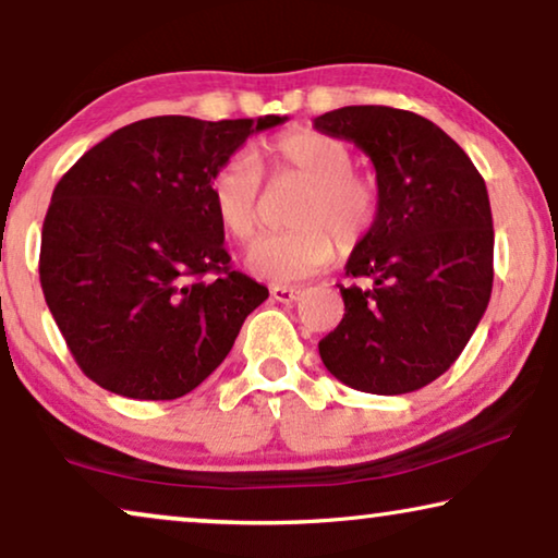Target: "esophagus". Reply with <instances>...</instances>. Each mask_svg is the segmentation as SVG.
Wrapping results in <instances>:
<instances>
[{
    "label": "esophagus",
    "instance_id": "esophagus-1",
    "mask_svg": "<svg viewBox=\"0 0 558 558\" xmlns=\"http://www.w3.org/2000/svg\"><path fill=\"white\" fill-rule=\"evenodd\" d=\"M300 294H302V289H296V287H271V300L274 302H281V304H292V302H296L300 300Z\"/></svg>",
    "mask_w": 558,
    "mask_h": 558
}]
</instances>
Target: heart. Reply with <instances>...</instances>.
<instances>
[{
    "label": "heart",
    "mask_w": 558,
    "mask_h": 558,
    "mask_svg": "<svg viewBox=\"0 0 558 558\" xmlns=\"http://www.w3.org/2000/svg\"><path fill=\"white\" fill-rule=\"evenodd\" d=\"M274 172L307 182L292 210L296 228L269 233L251 248L248 266L271 281H300L335 258V241L353 251L378 218V185L355 172L345 142L315 129H289L266 144ZM262 167L251 151H235L216 167L210 201L218 223L239 246L254 241L262 226Z\"/></svg>",
    "instance_id": "heart-1"
}]
</instances>
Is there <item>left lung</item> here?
Instances as JSON below:
<instances>
[{
	"label": "left lung",
	"instance_id": "obj_1",
	"mask_svg": "<svg viewBox=\"0 0 558 558\" xmlns=\"http://www.w3.org/2000/svg\"><path fill=\"white\" fill-rule=\"evenodd\" d=\"M373 159L378 218L345 264V315L319 340L325 368L365 393L418 391L449 371L493 292V213L483 174L452 136L391 106L315 119Z\"/></svg>",
	"mask_w": 558,
	"mask_h": 558
}]
</instances>
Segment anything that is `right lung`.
Instances as JSON below:
<instances>
[{
    "mask_svg": "<svg viewBox=\"0 0 558 558\" xmlns=\"http://www.w3.org/2000/svg\"><path fill=\"white\" fill-rule=\"evenodd\" d=\"M284 117H151L90 147L52 190L40 284L78 368L106 391L172 401L231 353L269 289L231 269L210 178Z\"/></svg>",
    "mask_w": 558,
    "mask_h": 558,
    "instance_id": "add662e5",
    "label": "right lung"
}]
</instances>
